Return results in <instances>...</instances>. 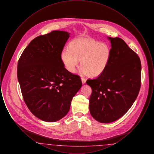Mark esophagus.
I'll return each instance as SVG.
<instances>
[{"mask_svg": "<svg viewBox=\"0 0 154 154\" xmlns=\"http://www.w3.org/2000/svg\"><path fill=\"white\" fill-rule=\"evenodd\" d=\"M81 81H82V84H85V82H86V80H85V79H84V78H82V79H81Z\"/></svg>", "mask_w": 154, "mask_h": 154, "instance_id": "obj_1", "label": "esophagus"}]
</instances>
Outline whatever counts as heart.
Returning <instances> with one entry per match:
<instances>
[{"label": "heart", "instance_id": "1", "mask_svg": "<svg viewBox=\"0 0 154 154\" xmlns=\"http://www.w3.org/2000/svg\"><path fill=\"white\" fill-rule=\"evenodd\" d=\"M110 57L111 49L107 44L83 37L73 40L70 47H65L60 54L67 71L74 73L81 60V73L90 77H97L103 73Z\"/></svg>", "mask_w": 154, "mask_h": 154}]
</instances>
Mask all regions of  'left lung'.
Instances as JSON below:
<instances>
[{
  "mask_svg": "<svg viewBox=\"0 0 154 154\" xmlns=\"http://www.w3.org/2000/svg\"><path fill=\"white\" fill-rule=\"evenodd\" d=\"M107 38L111 47L109 65L100 75L86 82L92 88L90 113L101 123L114 122L126 114L141 86V65L137 54L121 38Z\"/></svg>",
  "mask_w": 154,
  "mask_h": 154,
  "instance_id": "left-lung-1",
  "label": "left lung"
}]
</instances>
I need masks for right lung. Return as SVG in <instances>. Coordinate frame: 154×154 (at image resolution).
Masks as SVG:
<instances>
[{
	"instance_id": "add662e5",
	"label": "right lung",
	"mask_w": 154,
	"mask_h": 154,
	"mask_svg": "<svg viewBox=\"0 0 154 154\" xmlns=\"http://www.w3.org/2000/svg\"><path fill=\"white\" fill-rule=\"evenodd\" d=\"M70 33L61 30L37 37L19 59L17 77L24 102L45 122H55L69 112L82 86L80 76L67 71L60 58Z\"/></svg>"
}]
</instances>
